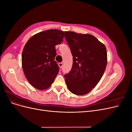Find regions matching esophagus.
<instances>
[{
	"mask_svg": "<svg viewBox=\"0 0 132 132\" xmlns=\"http://www.w3.org/2000/svg\"><path fill=\"white\" fill-rule=\"evenodd\" d=\"M58 65H59V67L60 68H62V66H63V63H59Z\"/></svg>",
	"mask_w": 132,
	"mask_h": 132,
	"instance_id": "esophagus-1",
	"label": "esophagus"
}]
</instances>
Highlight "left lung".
Returning a JSON list of instances; mask_svg holds the SVG:
<instances>
[{
  "label": "left lung",
  "mask_w": 132,
  "mask_h": 132,
  "mask_svg": "<svg viewBox=\"0 0 132 132\" xmlns=\"http://www.w3.org/2000/svg\"><path fill=\"white\" fill-rule=\"evenodd\" d=\"M65 38L73 55V65L64 75L71 93L84 95L96 86L105 72L107 51L94 36L65 31Z\"/></svg>",
  "instance_id": "obj_1"
}]
</instances>
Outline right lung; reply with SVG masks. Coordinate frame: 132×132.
I'll list each match as a JSON object with an SVG mask.
<instances>
[{"instance_id":"right-lung-1","label":"right lung","mask_w":132,"mask_h":132,"mask_svg":"<svg viewBox=\"0 0 132 132\" xmlns=\"http://www.w3.org/2000/svg\"><path fill=\"white\" fill-rule=\"evenodd\" d=\"M64 37L63 31L51 29L35 35L26 42L22 67L28 81L35 88L45 90L53 82L59 70L54 61L55 46L62 43Z\"/></svg>"}]
</instances>
